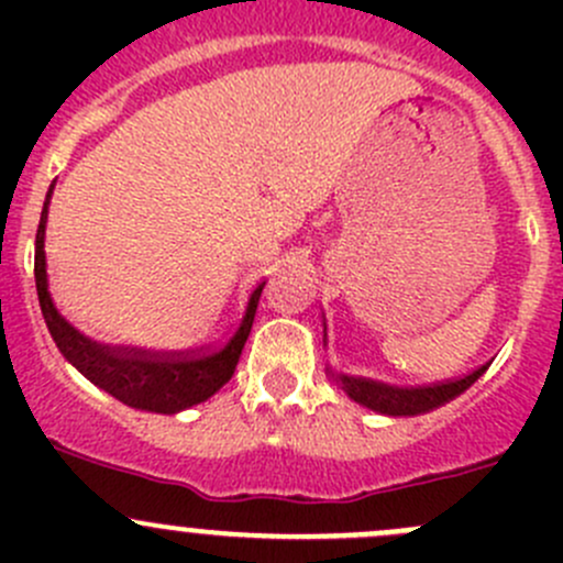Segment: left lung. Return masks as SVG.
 Returning a JSON list of instances; mask_svg holds the SVG:
<instances>
[{
	"label": "left lung",
	"mask_w": 563,
	"mask_h": 563,
	"mask_svg": "<svg viewBox=\"0 0 563 563\" xmlns=\"http://www.w3.org/2000/svg\"><path fill=\"white\" fill-rule=\"evenodd\" d=\"M323 332H327V329H323ZM487 365H490V362H487ZM487 365L476 367L474 373L455 378V382H441L433 384V387H389V384L371 382V378L334 376L332 371H329V376L340 384V389H343L351 400L371 408V411L387 413V417H417V413L433 411V408L444 406V402L463 395V391L487 371Z\"/></svg>",
	"instance_id": "obj_1"
}]
</instances>
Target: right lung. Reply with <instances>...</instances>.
Wrapping results in <instances>:
<instances>
[{"instance_id": "1", "label": "right lung", "mask_w": 563, "mask_h": 563, "mask_svg": "<svg viewBox=\"0 0 563 563\" xmlns=\"http://www.w3.org/2000/svg\"><path fill=\"white\" fill-rule=\"evenodd\" d=\"M54 185L45 196L43 214H40L37 236H35V283L40 310H43L45 327L54 338L56 349L62 351L67 362L78 373L89 378L95 387L106 389L119 402L130 408L155 413H176L185 408L198 406L209 400L225 382H231L240 362L245 340L253 327L258 297L264 291V283L250 294V302L240 327L231 332L223 345L209 351H187V354H163V351H141V349H111V345L89 340L78 332L73 323H67L54 308V299L48 291V275H45V220H48V203Z\"/></svg>"}]
</instances>
